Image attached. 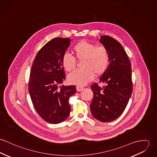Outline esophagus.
I'll list each match as a JSON object with an SVG mask.
<instances>
[{"instance_id":"1","label":"esophagus","mask_w":157,"mask_h":157,"mask_svg":"<svg viewBox=\"0 0 157 157\" xmlns=\"http://www.w3.org/2000/svg\"><path fill=\"white\" fill-rule=\"evenodd\" d=\"M83 89H84V88L82 87V86H76V90H77V91H81V90H82Z\"/></svg>"}]
</instances>
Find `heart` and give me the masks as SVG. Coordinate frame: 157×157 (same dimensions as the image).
<instances>
[{
    "mask_svg": "<svg viewBox=\"0 0 157 157\" xmlns=\"http://www.w3.org/2000/svg\"><path fill=\"white\" fill-rule=\"evenodd\" d=\"M75 57L82 60L83 68L75 69L67 75L69 83L82 86L92 80L94 75H101L106 70L109 62V54L103 46H97L87 41H81L72 48ZM62 63L67 71H72L76 65L75 58L68 53H65Z\"/></svg>",
    "mask_w": 157,
    "mask_h": 157,
    "instance_id": "1",
    "label": "heart"
}]
</instances>
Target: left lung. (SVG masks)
I'll list each match as a JSON object with an SVG mask.
<instances>
[{
  "label": "left lung",
  "instance_id": "8db88e82",
  "mask_svg": "<svg viewBox=\"0 0 157 157\" xmlns=\"http://www.w3.org/2000/svg\"><path fill=\"white\" fill-rule=\"evenodd\" d=\"M100 42L109 54V65L100 78L106 84L90 86L93 91L90 108L93 117L101 122H111L124 111L132 92V69L129 58L121 45L108 36H101Z\"/></svg>",
  "mask_w": 157,
  "mask_h": 157
}]
</instances>
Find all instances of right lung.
<instances>
[{
  "mask_svg": "<svg viewBox=\"0 0 157 157\" xmlns=\"http://www.w3.org/2000/svg\"><path fill=\"white\" fill-rule=\"evenodd\" d=\"M71 40L57 37L49 41L37 52L31 67L28 90L33 104L38 114L51 124L67 119L69 98L77 92L74 85H61L65 79L62 59Z\"/></svg>",
  "mask_w": 157,
  "mask_h": 157,
  "instance_id": "obj_1",
  "label": "right lung"
}]
</instances>
